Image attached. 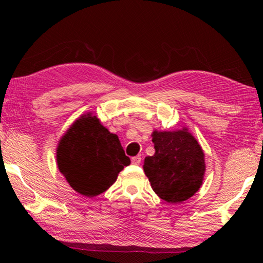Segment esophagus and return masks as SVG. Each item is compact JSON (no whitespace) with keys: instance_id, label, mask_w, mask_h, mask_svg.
Wrapping results in <instances>:
<instances>
[{"instance_id":"1","label":"esophagus","mask_w":263,"mask_h":263,"mask_svg":"<svg viewBox=\"0 0 263 263\" xmlns=\"http://www.w3.org/2000/svg\"><path fill=\"white\" fill-rule=\"evenodd\" d=\"M141 162V157L140 156H135L132 158V163L133 164H139Z\"/></svg>"}]
</instances>
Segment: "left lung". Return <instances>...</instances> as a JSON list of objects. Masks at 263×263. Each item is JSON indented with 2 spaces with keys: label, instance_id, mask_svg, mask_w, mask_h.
<instances>
[{
  "label": "left lung",
  "instance_id": "1",
  "mask_svg": "<svg viewBox=\"0 0 263 263\" xmlns=\"http://www.w3.org/2000/svg\"><path fill=\"white\" fill-rule=\"evenodd\" d=\"M155 155L145 158L144 170L151 187L161 200L181 203L202 185L204 154L196 139L185 129L154 132Z\"/></svg>",
  "mask_w": 263,
  "mask_h": 263
}]
</instances>
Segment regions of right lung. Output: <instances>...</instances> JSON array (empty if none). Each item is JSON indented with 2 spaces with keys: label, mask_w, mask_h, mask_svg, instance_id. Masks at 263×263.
<instances>
[{
  "label": "right lung",
  "mask_w": 263,
  "mask_h": 263,
  "mask_svg": "<svg viewBox=\"0 0 263 263\" xmlns=\"http://www.w3.org/2000/svg\"><path fill=\"white\" fill-rule=\"evenodd\" d=\"M57 162L70 186L92 197L105 192L124 166L129 165L130 159L116 135L87 114L76 121L61 138Z\"/></svg>",
  "instance_id": "right-lung-1"
}]
</instances>
